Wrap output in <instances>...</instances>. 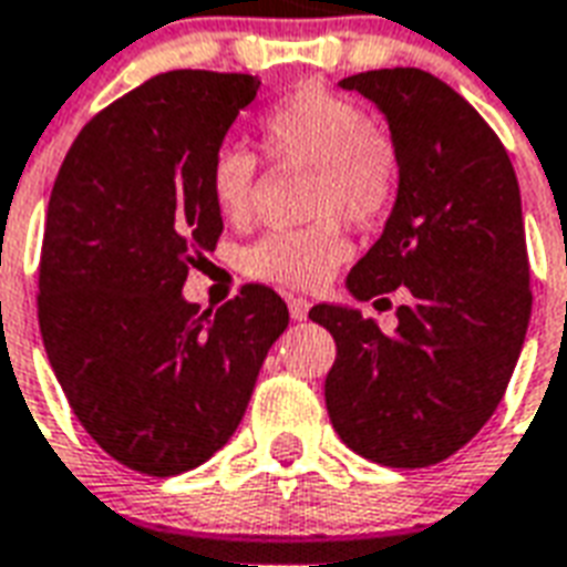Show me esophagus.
Segmentation results:
<instances>
[{
  "instance_id": "1",
  "label": "esophagus",
  "mask_w": 567,
  "mask_h": 567,
  "mask_svg": "<svg viewBox=\"0 0 567 567\" xmlns=\"http://www.w3.org/2000/svg\"><path fill=\"white\" fill-rule=\"evenodd\" d=\"M288 312L295 321H306L309 316V300L306 297H288Z\"/></svg>"
}]
</instances>
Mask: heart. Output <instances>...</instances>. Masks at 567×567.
Masks as SVG:
<instances>
[{"mask_svg":"<svg viewBox=\"0 0 567 567\" xmlns=\"http://www.w3.org/2000/svg\"><path fill=\"white\" fill-rule=\"evenodd\" d=\"M261 144L279 162L316 167L309 213L321 221L300 230H272L249 246L243 267L255 279L282 288H321L348 258L346 234L330 216H342L358 228L375 225L396 198V153L372 132V120L360 104L324 86H297L272 104L261 116ZM255 179L258 162L251 150L237 141L216 146L207 186L221 219L249 216Z\"/></svg>","mask_w":567,"mask_h":567,"instance_id":"1","label":"heart"}]
</instances>
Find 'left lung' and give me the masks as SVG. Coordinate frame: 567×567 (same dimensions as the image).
<instances>
[{
  "instance_id": "8db88e82",
  "label": "left lung",
  "mask_w": 567,
  "mask_h": 567,
  "mask_svg": "<svg viewBox=\"0 0 567 567\" xmlns=\"http://www.w3.org/2000/svg\"><path fill=\"white\" fill-rule=\"evenodd\" d=\"M388 120L400 186L375 246L348 272L354 300L409 291L396 330L312 306L337 339L324 400L339 439L372 463L423 468L472 442L505 396L532 316L514 165L484 116L435 74H351Z\"/></svg>"
}]
</instances>
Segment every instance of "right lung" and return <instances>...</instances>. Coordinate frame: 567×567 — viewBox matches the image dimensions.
Here are the masks:
<instances>
[{"label": "right lung", "mask_w": 567, "mask_h": 567, "mask_svg": "<svg viewBox=\"0 0 567 567\" xmlns=\"http://www.w3.org/2000/svg\"><path fill=\"white\" fill-rule=\"evenodd\" d=\"M261 81L167 71L83 125L48 204L38 324L69 405L116 463L171 477L240 426L261 363L288 327L267 285L200 312L183 297L221 216L209 155Z\"/></svg>", "instance_id": "1"}]
</instances>
